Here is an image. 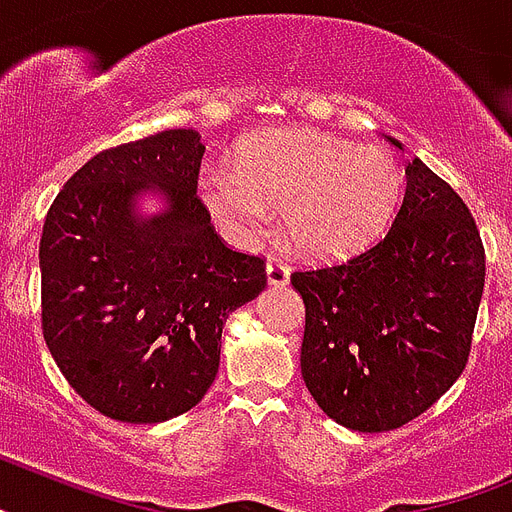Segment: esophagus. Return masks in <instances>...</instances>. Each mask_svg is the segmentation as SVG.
<instances>
[{"label":"esophagus","mask_w":512,"mask_h":512,"mask_svg":"<svg viewBox=\"0 0 512 512\" xmlns=\"http://www.w3.org/2000/svg\"><path fill=\"white\" fill-rule=\"evenodd\" d=\"M266 280H269V285L274 287L287 285V280H290V269H287L285 261L280 259L266 261Z\"/></svg>","instance_id":"obj_1"}]
</instances>
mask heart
<instances>
[{"instance_id":"obj_1","label":"heart","mask_w":512,"mask_h":512,"mask_svg":"<svg viewBox=\"0 0 512 512\" xmlns=\"http://www.w3.org/2000/svg\"><path fill=\"white\" fill-rule=\"evenodd\" d=\"M403 196V167L382 143L356 146L308 130H272L238 146L235 170L209 167L201 198L240 240L259 238L272 211L295 251L340 259L387 227Z\"/></svg>"}]
</instances>
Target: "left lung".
<instances>
[{
	"label": "left lung",
	"instance_id": "1",
	"mask_svg": "<svg viewBox=\"0 0 512 512\" xmlns=\"http://www.w3.org/2000/svg\"><path fill=\"white\" fill-rule=\"evenodd\" d=\"M405 177L384 238L348 261L290 274L306 306L303 382L356 432L398 429L453 387L484 293L487 259L463 198L421 159Z\"/></svg>",
	"mask_w": 512,
	"mask_h": 512
}]
</instances>
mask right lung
I'll use <instances>...</instances> for the list:
<instances>
[{
    "label": "right lung",
    "instance_id": "obj_1",
    "mask_svg": "<svg viewBox=\"0 0 512 512\" xmlns=\"http://www.w3.org/2000/svg\"><path fill=\"white\" fill-rule=\"evenodd\" d=\"M196 130L122 143L88 159L46 214L41 329L62 377L114 421L159 424L190 411L219 369L227 316L266 285L261 256L227 248L196 196ZM159 189L168 209L138 218Z\"/></svg>",
    "mask_w": 512,
    "mask_h": 512
}]
</instances>
